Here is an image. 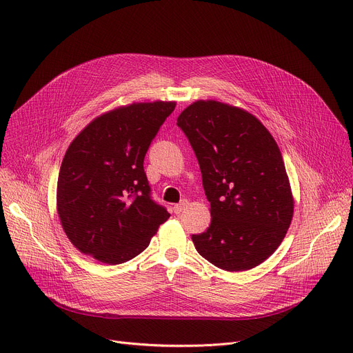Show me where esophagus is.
Listing matches in <instances>:
<instances>
[{"instance_id":"1","label":"esophagus","mask_w":353,"mask_h":353,"mask_svg":"<svg viewBox=\"0 0 353 353\" xmlns=\"http://www.w3.org/2000/svg\"><path fill=\"white\" fill-rule=\"evenodd\" d=\"M188 205H189V201H188V200H181V201L179 203V205H176V206L173 208V210H174V213H176V214H180L184 209L188 208Z\"/></svg>"}]
</instances>
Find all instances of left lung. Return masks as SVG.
<instances>
[{"label": "left lung", "mask_w": 353, "mask_h": 353, "mask_svg": "<svg viewBox=\"0 0 353 353\" xmlns=\"http://www.w3.org/2000/svg\"><path fill=\"white\" fill-rule=\"evenodd\" d=\"M177 125L197 157L212 221L193 234L212 265L243 272L279 248L293 217V196L282 153L269 130L249 111L199 100Z\"/></svg>", "instance_id": "1"}]
</instances>
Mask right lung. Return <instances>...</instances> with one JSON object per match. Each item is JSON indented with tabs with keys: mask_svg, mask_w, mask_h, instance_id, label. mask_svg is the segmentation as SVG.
I'll return each mask as SVG.
<instances>
[{
	"mask_svg": "<svg viewBox=\"0 0 353 353\" xmlns=\"http://www.w3.org/2000/svg\"><path fill=\"white\" fill-rule=\"evenodd\" d=\"M176 101L133 103L96 117L67 148L57 212L70 242L107 265L141 253L170 213L150 197L144 156Z\"/></svg>",
	"mask_w": 353,
	"mask_h": 353,
	"instance_id": "add662e5",
	"label": "right lung"
}]
</instances>
